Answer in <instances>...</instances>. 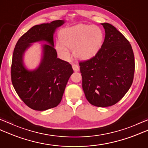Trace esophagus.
<instances>
[{
    "label": "esophagus",
    "mask_w": 148,
    "mask_h": 148,
    "mask_svg": "<svg viewBox=\"0 0 148 148\" xmlns=\"http://www.w3.org/2000/svg\"><path fill=\"white\" fill-rule=\"evenodd\" d=\"M72 69H73V70H74V72L79 71V66H78L77 65H76V64H72Z\"/></svg>",
    "instance_id": "1"
}]
</instances>
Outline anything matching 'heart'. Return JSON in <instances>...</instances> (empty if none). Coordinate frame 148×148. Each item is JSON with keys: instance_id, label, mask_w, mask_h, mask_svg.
Wrapping results in <instances>:
<instances>
[{"instance_id": "heart-1", "label": "heart", "mask_w": 148, "mask_h": 148, "mask_svg": "<svg viewBox=\"0 0 148 148\" xmlns=\"http://www.w3.org/2000/svg\"><path fill=\"white\" fill-rule=\"evenodd\" d=\"M60 41L56 43L58 54L65 60L71 58L69 50L76 57L88 60L99 51L103 40L102 30L98 26L79 24L65 28L59 34Z\"/></svg>"}]
</instances>
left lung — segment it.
I'll use <instances>...</instances> for the list:
<instances>
[{
	"instance_id": "left-lung-1",
	"label": "left lung",
	"mask_w": 148,
	"mask_h": 148,
	"mask_svg": "<svg viewBox=\"0 0 148 148\" xmlns=\"http://www.w3.org/2000/svg\"><path fill=\"white\" fill-rule=\"evenodd\" d=\"M105 39L97 54L79 63L82 86L91 104L109 107L119 101L132 84L134 52L128 40L111 24L101 23Z\"/></svg>"
}]
</instances>
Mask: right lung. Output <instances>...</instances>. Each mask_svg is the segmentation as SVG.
<instances>
[{"label": "right lung", "instance_id": "right-lung-1", "mask_svg": "<svg viewBox=\"0 0 148 148\" xmlns=\"http://www.w3.org/2000/svg\"><path fill=\"white\" fill-rule=\"evenodd\" d=\"M64 20L34 26L16 43L12 55L11 80L18 96L30 108L46 111L61 102L69 77L73 73L70 64L57 58L53 35L65 23ZM44 42L42 58L36 69H28L24 62L26 50L33 43Z\"/></svg>", "mask_w": 148, "mask_h": 148}]
</instances>
